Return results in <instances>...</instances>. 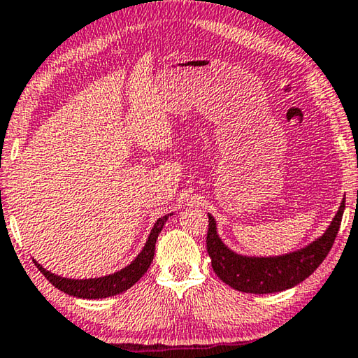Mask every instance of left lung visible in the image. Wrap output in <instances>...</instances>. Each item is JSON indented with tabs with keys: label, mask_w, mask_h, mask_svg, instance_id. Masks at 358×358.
<instances>
[{
	"label": "left lung",
	"mask_w": 358,
	"mask_h": 358,
	"mask_svg": "<svg viewBox=\"0 0 358 358\" xmlns=\"http://www.w3.org/2000/svg\"><path fill=\"white\" fill-rule=\"evenodd\" d=\"M344 208L345 200L343 198L336 216L333 217L325 234L312 243L298 251L267 257L243 256L225 246L217 235L216 221L211 214H208L210 225H208L206 250L211 257L213 271L225 285L241 293L267 294L293 288L312 275L331 250Z\"/></svg>",
	"instance_id": "left-lung-1"
}]
</instances>
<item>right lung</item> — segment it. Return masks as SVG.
Here are the masks:
<instances>
[{"label":"right lung","mask_w":358,"mask_h":358,"mask_svg":"<svg viewBox=\"0 0 358 358\" xmlns=\"http://www.w3.org/2000/svg\"><path fill=\"white\" fill-rule=\"evenodd\" d=\"M171 214H166L158 219V221L153 224L152 232L148 235V238L145 241L144 248L136 256V259L126 266L122 271L106 275V277H99V278H85V280H78V278H65L60 277V275L51 273L46 271L45 267L40 266L35 259V266L38 267L45 277L49 280V283H52L57 289L64 291L70 296H75V298H81V299H102V298H110V296L120 294L123 291L129 289L133 285L139 280L142 275L147 272V268L150 267V262L153 261V255H155V243L158 235H160L163 225L166 224L168 217Z\"/></svg>","instance_id":"obj_1"}]
</instances>
